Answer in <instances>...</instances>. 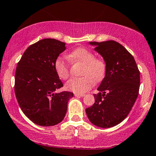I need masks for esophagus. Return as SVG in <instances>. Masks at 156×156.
Returning <instances> with one entry per match:
<instances>
[{"instance_id":"obj_1","label":"esophagus","mask_w":156,"mask_h":156,"mask_svg":"<svg viewBox=\"0 0 156 156\" xmlns=\"http://www.w3.org/2000/svg\"><path fill=\"white\" fill-rule=\"evenodd\" d=\"M74 95L75 97H81L85 96V94H77V93L75 94Z\"/></svg>"}]
</instances>
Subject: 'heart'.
<instances>
[{"label": "heart", "instance_id": "heart-1", "mask_svg": "<svg viewBox=\"0 0 156 156\" xmlns=\"http://www.w3.org/2000/svg\"><path fill=\"white\" fill-rule=\"evenodd\" d=\"M72 62H79L83 65L80 78H72L65 84L68 91L83 94L93 86L94 81L98 82L105 76L106 65L103 60L97 59L94 54L85 48H77L67 56ZM54 70L61 79H66L69 76V63L65 57H58L54 62Z\"/></svg>", "mask_w": 156, "mask_h": 156}]
</instances>
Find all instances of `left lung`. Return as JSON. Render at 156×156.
Here are the masks:
<instances>
[{"label":"left lung","mask_w":156,"mask_h":156,"mask_svg":"<svg viewBox=\"0 0 156 156\" xmlns=\"http://www.w3.org/2000/svg\"><path fill=\"white\" fill-rule=\"evenodd\" d=\"M106 65L105 76L94 94L95 102L86 109L91 123L100 128L119 124L132 110L138 97L140 73L133 56L114 41L89 42Z\"/></svg>","instance_id":"8db88e82"}]
</instances>
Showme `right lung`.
<instances>
[{"label": "right lung", "mask_w": 156, "mask_h": 156, "mask_svg": "<svg viewBox=\"0 0 156 156\" xmlns=\"http://www.w3.org/2000/svg\"><path fill=\"white\" fill-rule=\"evenodd\" d=\"M66 49L64 42L45 38L31 45L17 64L14 91L22 112L35 124L51 126L67 112L73 93L55 91L63 86L54 70V62Z\"/></svg>", "instance_id": "obj_1"}]
</instances>
